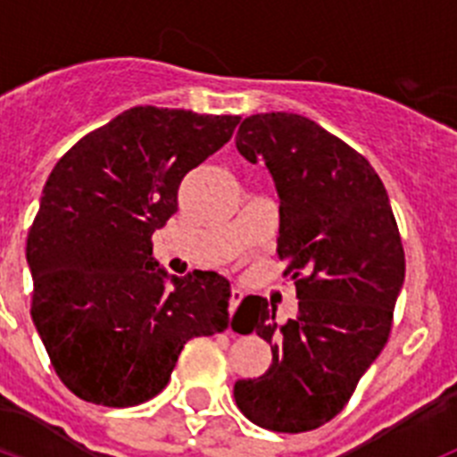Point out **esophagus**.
Returning <instances> with one entry per match:
<instances>
[{
    "label": "esophagus",
    "instance_id": "1",
    "mask_svg": "<svg viewBox=\"0 0 457 457\" xmlns=\"http://www.w3.org/2000/svg\"><path fill=\"white\" fill-rule=\"evenodd\" d=\"M240 302H242V290L240 288H233L231 290V297H228V313H236V309L237 306H240Z\"/></svg>",
    "mask_w": 457,
    "mask_h": 457
}]
</instances>
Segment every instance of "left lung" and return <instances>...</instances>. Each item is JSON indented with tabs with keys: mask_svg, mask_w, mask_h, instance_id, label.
<instances>
[{
	"mask_svg": "<svg viewBox=\"0 0 457 457\" xmlns=\"http://www.w3.org/2000/svg\"><path fill=\"white\" fill-rule=\"evenodd\" d=\"M236 146L272 173L281 199L277 253L300 311L277 325L265 297L242 300L233 320L274 345L270 369L237 379L233 395L256 426L309 433L348 405L389 341L405 278L401 231L369 160L306 116H249Z\"/></svg>",
	"mask_w": 457,
	"mask_h": 457,
	"instance_id": "left-lung-1",
	"label": "left lung"
}]
</instances>
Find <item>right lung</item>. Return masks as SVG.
<instances>
[{"mask_svg": "<svg viewBox=\"0 0 457 457\" xmlns=\"http://www.w3.org/2000/svg\"><path fill=\"white\" fill-rule=\"evenodd\" d=\"M240 116L132 107L88 132L52 169L27 236L31 318L56 375L104 407L167 386L185 343L228 325L217 272L169 277L153 233L179 210L180 180L233 137Z\"/></svg>", "mask_w": 457, "mask_h": 457, "instance_id": "1", "label": "right lung"}]
</instances>
